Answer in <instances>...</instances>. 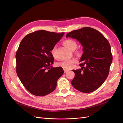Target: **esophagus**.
<instances>
[{"label": "esophagus", "instance_id": "obj_1", "mask_svg": "<svg viewBox=\"0 0 123 123\" xmlns=\"http://www.w3.org/2000/svg\"><path fill=\"white\" fill-rule=\"evenodd\" d=\"M64 73H66V72H68V70H65V69H64Z\"/></svg>", "mask_w": 123, "mask_h": 123}]
</instances>
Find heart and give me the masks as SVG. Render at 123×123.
<instances>
[{
  "instance_id": "1",
  "label": "heart",
  "mask_w": 123,
  "mask_h": 123,
  "mask_svg": "<svg viewBox=\"0 0 123 123\" xmlns=\"http://www.w3.org/2000/svg\"><path fill=\"white\" fill-rule=\"evenodd\" d=\"M64 45L68 48L69 50L73 51L77 47V43L74 40L68 39L64 41ZM55 51H56V47H54L53 49L51 50V54L54 57H55ZM77 61L75 59H72L68 60H64L61 62L58 63L57 65L64 69L68 70L71 69L73 68L75 64L77 63Z\"/></svg>"
}]
</instances>
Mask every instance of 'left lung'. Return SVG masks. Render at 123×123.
Wrapping results in <instances>:
<instances>
[{"label":"left lung","mask_w":123,"mask_h":123,"mask_svg":"<svg viewBox=\"0 0 123 123\" xmlns=\"http://www.w3.org/2000/svg\"><path fill=\"white\" fill-rule=\"evenodd\" d=\"M66 37L75 39L83 47L81 68L72 70L75 73L72 86L83 93L95 91L109 75L113 60L110 45L99 31L88 27L69 32Z\"/></svg>","instance_id":"1"}]
</instances>
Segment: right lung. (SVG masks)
Returning a JSON list of instances; mask_svg holds the SVG:
<instances>
[{
    "label": "right lung",
    "instance_id": "1",
    "mask_svg": "<svg viewBox=\"0 0 123 123\" xmlns=\"http://www.w3.org/2000/svg\"><path fill=\"white\" fill-rule=\"evenodd\" d=\"M64 34L36 31L25 36L19 44L15 56L16 73L32 94L44 96L55 89L64 71L62 67L51 66L54 59L51 51Z\"/></svg>",
    "mask_w": 123,
    "mask_h": 123
}]
</instances>
